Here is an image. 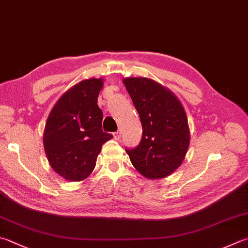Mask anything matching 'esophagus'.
<instances>
[{
  "mask_svg": "<svg viewBox=\"0 0 248 248\" xmlns=\"http://www.w3.org/2000/svg\"><path fill=\"white\" fill-rule=\"evenodd\" d=\"M112 136H114V138H115L116 140H119V139H120V136H121V132H120V131H116V132L112 133Z\"/></svg>",
  "mask_w": 248,
  "mask_h": 248,
  "instance_id": "34e87169",
  "label": "esophagus"
}]
</instances>
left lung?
<instances>
[{"label":"left lung","instance_id":"1","mask_svg":"<svg viewBox=\"0 0 248 248\" xmlns=\"http://www.w3.org/2000/svg\"><path fill=\"white\" fill-rule=\"evenodd\" d=\"M142 124V139L136 148H127L130 160L148 179L168 177L179 168L190 144L186 110L178 97L148 78H125Z\"/></svg>","mask_w":248,"mask_h":248}]
</instances>
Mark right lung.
<instances>
[{"label":"right lung","instance_id":"obj_1","mask_svg":"<svg viewBox=\"0 0 248 248\" xmlns=\"http://www.w3.org/2000/svg\"><path fill=\"white\" fill-rule=\"evenodd\" d=\"M103 79H87L74 85L57 101L43 134L53 170L69 181L88 178L96 165L102 145L112 138L103 132V112L97 96Z\"/></svg>","mask_w":248,"mask_h":248}]
</instances>
